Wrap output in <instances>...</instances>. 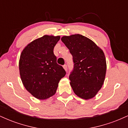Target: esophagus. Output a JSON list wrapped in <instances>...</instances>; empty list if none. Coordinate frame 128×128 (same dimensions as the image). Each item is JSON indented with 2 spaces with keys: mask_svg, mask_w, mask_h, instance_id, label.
Instances as JSON below:
<instances>
[{
  "mask_svg": "<svg viewBox=\"0 0 128 128\" xmlns=\"http://www.w3.org/2000/svg\"><path fill=\"white\" fill-rule=\"evenodd\" d=\"M63 68H64V70H65L66 71H67V65H66V64H64V65L63 66Z\"/></svg>",
  "mask_w": 128,
  "mask_h": 128,
  "instance_id": "obj_1",
  "label": "esophagus"
}]
</instances>
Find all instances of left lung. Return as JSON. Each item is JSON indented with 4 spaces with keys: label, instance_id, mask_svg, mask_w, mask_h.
I'll list each match as a JSON object with an SVG mask.
<instances>
[{
    "label": "left lung",
    "instance_id": "left-lung-1",
    "mask_svg": "<svg viewBox=\"0 0 128 128\" xmlns=\"http://www.w3.org/2000/svg\"><path fill=\"white\" fill-rule=\"evenodd\" d=\"M73 56L74 68L69 76L75 94L83 99L94 98L105 80L106 63L103 50L92 40L80 34L61 38Z\"/></svg>",
    "mask_w": 128,
    "mask_h": 128
}]
</instances>
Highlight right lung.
<instances>
[{
    "mask_svg": "<svg viewBox=\"0 0 128 128\" xmlns=\"http://www.w3.org/2000/svg\"><path fill=\"white\" fill-rule=\"evenodd\" d=\"M60 36H47L35 40L22 51L19 60L20 78L26 90L36 99L44 100L55 94L66 72L54 54Z\"/></svg>",
    "mask_w": 128,
    "mask_h": 128,
    "instance_id": "obj_1",
    "label": "right lung"
}]
</instances>
